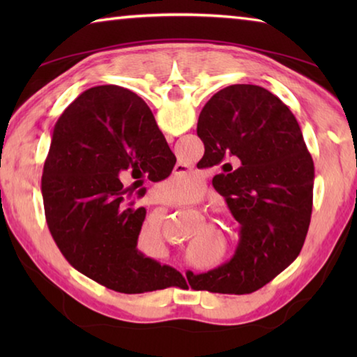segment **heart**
Masks as SVG:
<instances>
[{
	"label": "heart",
	"mask_w": 357,
	"mask_h": 357,
	"mask_svg": "<svg viewBox=\"0 0 357 357\" xmlns=\"http://www.w3.org/2000/svg\"><path fill=\"white\" fill-rule=\"evenodd\" d=\"M193 178L190 173H176L173 174V176L167 181L165 185H164V190H165V195L167 198H170V200L174 202H181V200H187V198H190L193 195ZM159 219H154L153 222V227L155 231H159ZM202 244V239H197L195 241V247H198Z\"/></svg>",
	"instance_id": "b5f03b06"
}]
</instances>
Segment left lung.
<instances>
[{
  "mask_svg": "<svg viewBox=\"0 0 357 357\" xmlns=\"http://www.w3.org/2000/svg\"><path fill=\"white\" fill-rule=\"evenodd\" d=\"M197 134L213 184L239 222L233 258L203 274L187 273L193 289L257 291L291 264L309 231L315 168L291 110L257 84H231L203 107Z\"/></svg>",
  "mask_w": 357,
  "mask_h": 357,
  "instance_id": "left-lung-1",
  "label": "left lung"
}]
</instances>
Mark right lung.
I'll return each mask as SVG.
<instances>
[{
  "instance_id": "1",
  "label": "right lung",
  "mask_w": 357,
  "mask_h": 357,
  "mask_svg": "<svg viewBox=\"0 0 357 357\" xmlns=\"http://www.w3.org/2000/svg\"><path fill=\"white\" fill-rule=\"evenodd\" d=\"M174 164L135 93L104 84L78 96L55 124L42 173L47 225L70 266L118 293L178 287L183 274L137 249L146 209L132 200V181L165 179Z\"/></svg>"
}]
</instances>
